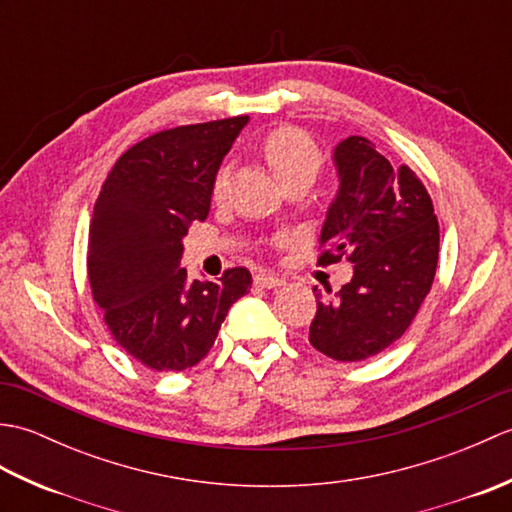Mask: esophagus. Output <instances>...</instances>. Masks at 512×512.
I'll return each instance as SVG.
<instances>
[{
    "label": "esophagus",
    "mask_w": 512,
    "mask_h": 512,
    "mask_svg": "<svg viewBox=\"0 0 512 512\" xmlns=\"http://www.w3.org/2000/svg\"><path fill=\"white\" fill-rule=\"evenodd\" d=\"M255 284L259 286V288H279V286H284L286 284V279H281V277H277V275H270V273H259V275H255Z\"/></svg>",
    "instance_id": "obj_1"
}]
</instances>
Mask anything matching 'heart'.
<instances>
[{"label": "heart", "mask_w": 512, "mask_h": 512, "mask_svg": "<svg viewBox=\"0 0 512 512\" xmlns=\"http://www.w3.org/2000/svg\"><path fill=\"white\" fill-rule=\"evenodd\" d=\"M264 156L284 187L295 180L312 182L323 165V154L317 140L299 127H279L275 132H270L264 140ZM226 187L228 169L224 167L217 173L213 184L215 198H222Z\"/></svg>", "instance_id": "1"}]
</instances>
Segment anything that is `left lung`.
<instances>
[{
    "label": "left lung",
    "instance_id": "obj_1",
    "mask_svg": "<svg viewBox=\"0 0 512 512\" xmlns=\"http://www.w3.org/2000/svg\"><path fill=\"white\" fill-rule=\"evenodd\" d=\"M339 189L325 213L319 264H354L350 284L317 292L314 350L354 363L396 343L429 295L440 228L424 184L407 165L394 169L363 136L334 147Z\"/></svg>",
    "mask_w": 512,
    "mask_h": 512
}]
</instances>
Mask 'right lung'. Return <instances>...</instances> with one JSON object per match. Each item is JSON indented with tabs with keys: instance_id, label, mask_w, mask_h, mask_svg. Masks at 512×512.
<instances>
[{
	"instance_id": "add662e5",
	"label": "right lung",
	"mask_w": 512,
	"mask_h": 512,
	"mask_svg": "<svg viewBox=\"0 0 512 512\" xmlns=\"http://www.w3.org/2000/svg\"><path fill=\"white\" fill-rule=\"evenodd\" d=\"M248 116L158 132L116 160L94 204L88 277L114 341L156 372L209 354L228 308L253 284L246 268L187 279L182 237L211 209L217 169Z\"/></svg>"
}]
</instances>
